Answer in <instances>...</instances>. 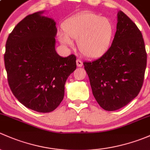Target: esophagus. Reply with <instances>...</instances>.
I'll list each match as a JSON object with an SVG mask.
<instances>
[{"label":"esophagus","instance_id":"esophagus-1","mask_svg":"<svg viewBox=\"0 0 150 150\" xmlns=\"http://www.w3.org/2000/svg\"><path fill=\"white\" fill-rule=\"evenodd\" d=\"M76 65L78 67H81V66H83L82 61H81L80 59H77L76 60Z\"/></svg>","mask_w":150,"mask_h":150}]
</instances>
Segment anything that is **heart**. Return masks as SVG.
Here are the masks:
<instances>
[{
    "mask_svg": "<svg viewBox=\"0 0 150 150\" xmlns=\"http://www.w3.org/2000/svg\"><path fill=\"white\" fill-rule=\"evenodd\" d=\"M64 34L58 38L65 45H71V39L77 40V46L83 55L89 58L103 56L110 47L114 27L107 18L85 12L66 19L63 24Z\"/></svg>",
    "mask_w": 150,
    "mask_h": 150,
    "instance_id": "1",
    "label": "heart"
}]
</instances>
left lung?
Wrapping results in <instances>:
<instances>
[{"label":"left lung","instance_id":"obj_1","mask_svg":"<svg viewBox=\"0 0 150 150\" xmlns=\"http://www.w3.org/2000/svg\"><path fill=\"white\" fill-rule=\"evenodd\" d=\"M117 16L116 32L109 50L98 59L84 62L95 100L108 111L124 107L138 95L146 66L141 32L123 11Z\"/></svg>","mask_w":150,"mask_h":150}]
</instances>
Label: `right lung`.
<instances>
[{
    "mask_svg": "<svg viewBox=\"0 0 150 150\" xmlns=\"http://www.w3.org/2000/svg\"><path fill=\"white\" fill-rule=\"evenodd\" d=\"M43 13L28 15L14 27L6 41L4 62L9 86L18 101L27 108L49 112L64 99L76 58L57 53L55 21Z\"/></svg>",
    "mask_w": 150,
    "mask_h": 150,
    "instance_id": "right-lung-1",
    "label": "right lung"
}]
</instances>
